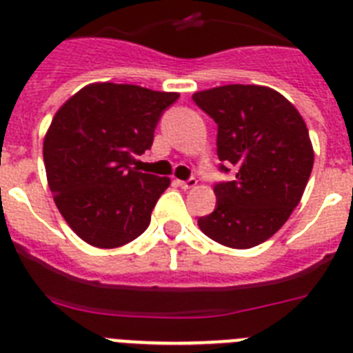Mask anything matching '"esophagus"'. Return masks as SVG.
Returning a JSON list of instances; mask_svg holds the SVG:
<instances>
[{
    "label": "esophagus",
    "mask_w": 353,
    "mask_h": 353,
    "mask_svg": "<svg viewBox=\"0 0 353 353\" xmlns=\"http://www.w3.org/2000/svg\"><path fill=\"white\" fill-rule=\"evenodd\" d=\"M176 183H179L180 188L182 189H192L196 188L198 180L196 179H189V180H176Z\"/></svg>",
    "instance_id": "obj_1"
}]
</instances>
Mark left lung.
<instances>
[{
	"mask_svg": "<svg viewBox=\"0 0 353 353\" xmlns=\"http://www.w3.org/2000/svg\"><path fill=\"white\" fill-rule=\"evenodd\" d=\"M218 125V157L237 168L236 180L216 183V209L198 219L212 241L254 248L289 219L314 164L309 130L294 105L264 85L214 87L192 94ZM221 171L228 168L221 164Z\"/></svg>",
	"mask_w": 353,
	"mask_h": 353,
	"instance_id": "obj_1",
	"label": "left lung"
}]
</instances>
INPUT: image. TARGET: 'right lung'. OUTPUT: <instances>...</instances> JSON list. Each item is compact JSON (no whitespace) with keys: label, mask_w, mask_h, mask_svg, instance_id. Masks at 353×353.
<instances>
[{"label":"right lung","mask_w":353,"mask_h":353,"mask_svg":"<svg viewBox=\"0 0 353 353\" xmlns=\"http://www.w3.org/2000/svg\"><path fill=\"white\" fill-rule=\"evenodd\" d=\"M176 99L179 92L98 82L57 110L42 155L53 200L80 239L117 248L146 230L171 180L132 164L152 148L157 123Z\"/></svg>","instance_id":"obj_1"}]
</instances>
